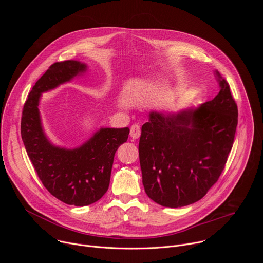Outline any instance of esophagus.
I'll return each instance as SVG.
<instances>
[{
	"label": "esophagus",
	"instance_id": "obj_1",
	"mask_svg": "<svg viewBox=\"0 0 263 263\" xmlns=\"http://www.w3.org/2000/svg\"><path fill=\"white\" fill-rule=\"evenodd\" d=\"M140 127L136 124L132 125L131 126V129H130V136L133 138V139H137L139 136H140Z\"/></svg>",
	"mask_w": 263,
	"mask_h": 263
}]
</instances>
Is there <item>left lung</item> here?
I'll list each match as a JSON object with an SVG mask.
<instances>
[{"mask_svg": "<svg viewBox=\"0 0 263 263\" xmlns=\"http://www.w3.org/2000/svg\"><path fill=\"white\" fill-rule=\"evenodd\" d=\"M219 92L197 109L152 111L138 152L142 184L157 204L177 208L201 200L226 165L238 123L230 86L215 70Z\"/></svg>", "mask_w": 263, "mask_h": 263, "instance_id": "8db88e82", "label": "left lung"}]
</instances>
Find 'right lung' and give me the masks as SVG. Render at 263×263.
Masks as SVG:
<instances>
[{
  "mask_svg": "<svg viewBox=\"0 0 263 263\" xmlns=\"http://www.w3.org/2000/svg\"><path fill=\"white\" fill-rule=\"evenodd\" d=\"M86 65L65 60L53 63L32 87L23 108L21 134L27 154L48 192L61 202L87 206L107 192L117 149L127 141L128 127L101 128L76 148L54 145L46 136L39 109L43 92L84 72Z\"/></svg>",
  "mask_w": 263,
  "mask_h": 263,
  "instance_id": "obj_1",
  "label": "right lung"
}]
</instances>
